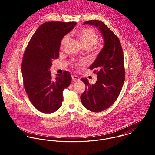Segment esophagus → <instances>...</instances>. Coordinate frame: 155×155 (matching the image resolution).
Masks as SVG:
<instances>
[{"label": "esophagus", "instance_id": "esophagus-1", "mask_svg": "<svg viewBox=\"0 0 155 155\" xmlns=\"http://www.w3.org/2000/svg\"><path fill=\"white\" fill-rule=\"evenodd\" d=\"M71 78H72V80L73 81H79V77L78 76H76V75H72L71 76Z\"/></svg>", "mask_w": 155, "mask_h": 155}]
</instances>
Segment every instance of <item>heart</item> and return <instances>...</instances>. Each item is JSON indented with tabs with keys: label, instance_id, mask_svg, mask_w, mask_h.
Masks as SVG:
<instances>
[{
	"label": "heart",
	"instance_id": "b5f03b06",
	"mask_svg": "<svg viewBox=\"0 0 155 155\" xmlns=\"http://www.w3.org/2000/svg\"><path fill=\"white\" fill-rule=\"evenodd\" d=\"M76 37L84 48L88 49L96 44L98 40V35L90 28H85L80 30L76 33ZM68 39L69 36H65L61 41V46H63V45L66 44Z\"/></svg>",
	"mask_w": 155,
	"mask_h": 155
}]
</instances>
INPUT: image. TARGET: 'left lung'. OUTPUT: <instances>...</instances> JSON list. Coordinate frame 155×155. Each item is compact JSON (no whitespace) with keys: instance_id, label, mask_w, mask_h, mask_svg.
<instances>
[{"instance_id":"obj_1","label":"left lung","mask_w":155,"mask_h":155,"mask_svg":"<svg viewBox=\"0 0 155 155\" xmlns=\"http://www.w3.org/2000/svg\"><path fill=\"white\" fill-rule=\"evenodd\" d=\"M85 24L98 28L104 39V46L89 67L97 75L95 84L91 85L86 78L81 79L86 85L81 100L89 110L100 112L115 102L124 85L125 76L123 51L118 38L104 22L90 20Z\"/></svg>"}]
</instances>
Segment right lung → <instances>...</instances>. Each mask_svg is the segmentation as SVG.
I'll use <instances>...</instances> for the list:
<instances>
[{
    "mask_svg": "<svg viewBox=\"0 0 155 155\" xmlns=\"http://www.w3.org/2000/svg\"><path fill=\"white\" fill-rule=\"evenodd\" d=\"M75 22H46L35 31L24 52L21 72L24 88L35 107L45 113L58 110L63 91L71 81L69 72L52 79L49 68L59 57L61 42L75 26Z\"/></svg>",
    "mask_w": 155,
    "mask_h": 155,
    "instance_id": "add662e5",
    "label": "right lung"
}]
</instances>
